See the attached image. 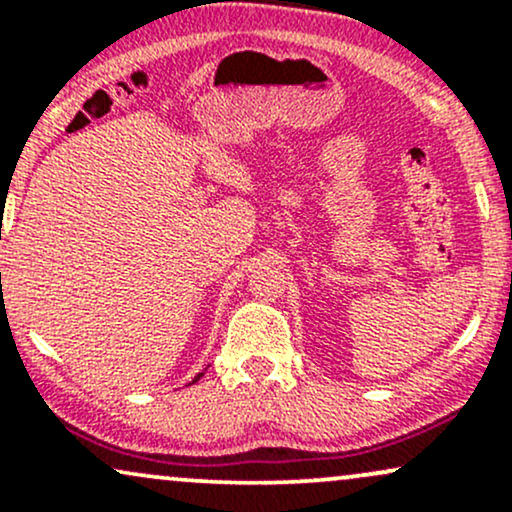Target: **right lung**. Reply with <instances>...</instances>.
Instances as JSON below:
<instances>
[{"instance_id": "right-lung-1", "label": "right lung", "mask_w": 512, "mask_h": 512, "mask_svg": "<svg viewBox=\"0 0 512 512\" xmlns=\"http://www.w3.org/2000/svg\"><path fill=\"white\" fill-rule=\"evenodd\" d=\"M202 375H204V373H199V375H195V380H192V383H197V380H199V378H202Z\"/></svg>"}]
</instances>
